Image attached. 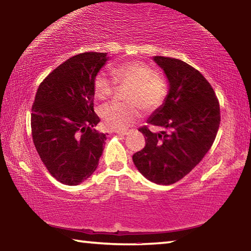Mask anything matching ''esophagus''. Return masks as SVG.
I'll return each instance as SVG.
<instances>
[{
	"label": "esophagus",
	"instance_id": "1",
	"mask_svg": "<svg viewBox=\"0 0 251 251\" xmlns=\"http://www.w3.org/2000/svg\"><path fill=\"white\" fill-rule=\"evenodd\" d=\"M115 133L118 134V135H121V136H125V135L128 134V133H127V131H125V130H116Z\"/></svg>",
	"mask_w": 251,
	"mask_h": 251
}]
</instances>
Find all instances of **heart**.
<instances>
[{
  "label": "heart",
  "mask_w": 251,
  "mask_h": 251,
  "mask_svg": "<svg viewBox=\"0 0 251 251\" xmlns=\"http://www.w3.org/2000/svg\"><path fill=\"white\" fill-rule=\"evenodd\" d=\"M113 76L121 85L130 86L126 100L129 104L110 103L101 107L100 118L108 129L125 130L146 112H154L163 105L167 95V86L155 70L145 63L134 61L114 67ZM115 80L104 72L97 74L94 93L99 100H107L115 92Z\"/></svg>",
  "instance_id": "obj_1"
}]
</instances>
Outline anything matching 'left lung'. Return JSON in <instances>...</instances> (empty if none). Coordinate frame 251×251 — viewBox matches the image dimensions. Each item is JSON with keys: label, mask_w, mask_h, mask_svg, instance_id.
Instances as JSON below:
<instances>
[{"label": "left lung", "mask_w": 251, "mask_h": 251, "mask_svg": "<svg viewBox=\"0 0 251 251\" xmlns=\"http://www.w3.org/2000/svg\"><path fill=\"white\" fill-rule=\"evenodd\" d=\"M168 80L163 105L154 110L143 127L146 145L133 155L136 168L157 185H172L201 163L210 150L220 124V109L215 92L197 70L177 58L154 56Z\"/></svg>", "instance_id": "left-lung-1"}]
</instances>
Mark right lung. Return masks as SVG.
<instances>
[{"label": "right lung", "instance_id": "right-lung-1", "mask_svg": "<svg viewBox=\"0 0 251 251\" xmlns=\"http://www.w3.org/2000/svg\"><path fill=\"white\" fill-rule=\"evenodd\" d=\"M109 57L88 52L71 57L48 75L32 106L34 145L62 184L76 186L99 166L106 135L95 129L94 80Z\"/></svg>", "mask_w": 251, "mask_h": 251}]
</instances>
